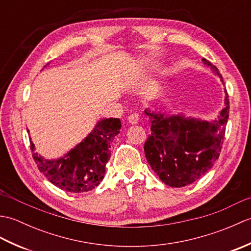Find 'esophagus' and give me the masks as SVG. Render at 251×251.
I'll list each match as a JSON object with an SVG mask.
<instances>
[{
    "label": "esophagus",
    "mask_w": 251,
    "mask_h": 251,
    "mask_svg": "<svg viewBox=\"0 0 251 251\" xmlns=\"http://www.w3.org/2000/svg\"><path fill=\"white\" fill-rule=\"evenodd\" d=\"M128 123L129 124H131V125H136V124H138V122H139V114L138 113H132V114H130L129 116H128Z\"/></svg>",
    "instance_id": "obj_1"
}]
</instances>
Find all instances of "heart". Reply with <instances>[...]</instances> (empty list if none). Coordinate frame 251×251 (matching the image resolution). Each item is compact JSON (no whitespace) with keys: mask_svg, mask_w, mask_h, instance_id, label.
Wrapping results in <instances>:
<instances>
[{"mask_svg":"<svg viewBox=\"0 0 251 251\" xmlns=\"http://www.w3.org/2000/svg\"><path fill=\"white\" fill-rule=\"evenodd\" d=\"M153 67H154V68H155V67H156V65H153Z\"/></svg>","mask_w":251,"mask_h":251,"instance_id":"heart-1","label":"heart"}]
</instances>
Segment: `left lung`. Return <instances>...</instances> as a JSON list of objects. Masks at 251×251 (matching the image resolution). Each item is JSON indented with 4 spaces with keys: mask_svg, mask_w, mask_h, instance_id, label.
Instances as JSON below:
<instances>
[{
    "mask_svg": "<svg viewBox=\"0 0 251 251\" xmlns=\"http://www.w3.org/2000/svg\"><path fill=\"white\" fill-rule=\"evenodd\" d=\"M201 60L225 85L219 70L205 58ZM225 93V105L214 121L145 110L151 124V134L145 143L146 157L166 185L182 188L193 183L219 158L230 109L226 89Z\"/></svg>",
    "mask_w": 251,
    "mask_h": 251,
    "instance_id": "obj_1",
    "label": "left lung"
}]
</instances>
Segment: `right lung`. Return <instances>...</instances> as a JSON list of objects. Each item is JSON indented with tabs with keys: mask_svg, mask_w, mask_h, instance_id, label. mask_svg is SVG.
<instances>
[{
	"mask_svg": "<svg viewBox=\"0 0 251 251\" xmlns=\"http://www.w3.org/2000/svg\"><path fill=\"white\" fill-rule=\"evenodd\" d=\"M121 127L120 119L100 120L82 142L59 158L41 156L34 152L35 147L30 140L32 156L40 172L52 184L70 193H83L95 189L102 181L105 164L111 155V142Z\"/></svg>",
	"mask_w": 251,
	"mask_h": 251,
	"instance_id": "obj_1",
	"label": "right lung"
}]
</instances>
